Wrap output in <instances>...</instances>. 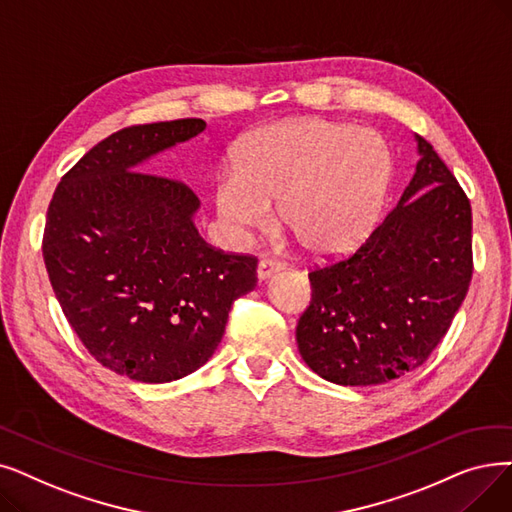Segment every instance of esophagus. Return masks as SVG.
<instances>
[{
  "instance_id": "esophagus-1",
  "label": "esophagus",
  "mask_w": 512,
  "mask_h": 512,
  "mask_svg": "<svg viewBox=\"0 0 512 512\" xmlns=\"http://www.w3.org/2000/svg\"><path fill=\"white\" fill-rule=\"evenodd\" d=\"M282 268H284V263H282L280 259L265 257V259H261L259 265H257V278L263 282V280H268L274 272L282 270Z\"/></svg>"
}]
</instances>
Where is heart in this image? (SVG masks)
I'll list each match as a JSON object with an SVG mask.
<instances>
[{
	"label": "heart",
	"mask_w": 512,
	"mask_h": 512,
	"mask_svg": "<svg viewBox=\"0 0 512 512\" xmlns=\"http://www.w3.org/2000/svg\"><path fill=\"white\" fill-rule=\"evenodd\" d=\"M385 140L370 129L328 119H288L244 136L234 167L215 180V207L242 234L278 219L316 255H341L372 232L391 184Z\"/></svg>",
	"instance_id": "obj_1"
}]
</instances>
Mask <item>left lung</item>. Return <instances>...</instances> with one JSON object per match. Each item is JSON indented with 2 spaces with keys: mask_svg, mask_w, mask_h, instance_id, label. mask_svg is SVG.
I'll list each match as a JSON object with an SVG mask.
<instances>
[{
  "mask_svg": "<svg viewBox=\"0 0 512 512\" xmlns=\"http://www.w3.org/2000/svg\"><path fill=\"white\" fill-rule=\"evenodd\" d=\"M397 207L353 255L309 272L297 324L305 364L322 379L381 385L422 366L446 335L473 276V213L433 146Z\"/></svg>",
  "mask_w": 512,
  "mask_h": 512,
  "instance_id": "left-lung-1",
  "label": "left lung"
}]
</instances>
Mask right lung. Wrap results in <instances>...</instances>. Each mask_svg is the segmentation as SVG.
<instances>
[{
	"label": "right lung",
	"mask_w": 512,
	"mask_h": 512,
	"mask_svg": "<svg viewBox=\"0 0 512 512\" xmlns=\"http://www.w3.org/2000/svg\"><path fill=\"white\" fill-rule=\"evenodd\" d=\"M203 119L125 127L66 173L48 207L43 261L66 320L94 358L138 383L207 364L232 303L257 286V259L211 247L198 196L136 171L205 131Z\"/></svg>",
	"instance_id": "right-lung-1"
}]
</instances>
